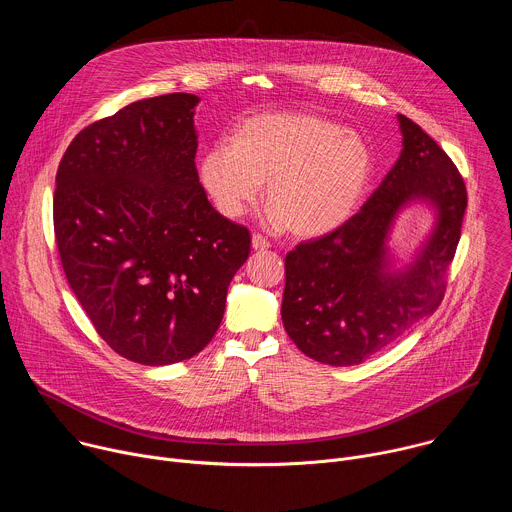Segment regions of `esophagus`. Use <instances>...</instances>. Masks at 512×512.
Listing matches in <instances>:
<instances>
[{"instance_id":"esophagus-1","label":"esophagus","mask_w":512,"mask_h":512,"mask_svg":"<svg viewBox=\"0 0 512 512\" xmlns=\"http://www.w3.org/2000/svg\"><path fill=\"white\" fill-rule=\"evenodd\" d=\"M251 245H253V249H255V251H267V249L271 247V243H269L263 235H253Z\"/></svg>"}]
</instances>
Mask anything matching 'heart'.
<instances>
[{"label":"heart","mask_w":512,"mask_h":512,"mask_svg":"<svg viewBox=\"0 0 512 512\" xmlns=\"http://www.w3.org/2000/svg\"><path fill=\"white\" fill-rule=\"evenodd\" d=\"M375 158L356 131L314 113H267L237 127L231 143L202 156L200 178L229 218L247 212L267 184V206L298 237H320L360 206Z\"/></svg>","instance_id":"1"}]
</instances>
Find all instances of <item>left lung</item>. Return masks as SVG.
Masks as SVG:
<instances>
[{
	"mask_svg": "<svg viewBox=\"0 0 512 512\" xmlns=\"http://www.w3.org/2000/svg\"><path fill=\"white\" fill-rule=\"evenodd\" d=\"M397 119L403 150L381 186L344 225L285 255V332L306 356L332 367L364 362L440 308L460 241L464 178L417 123ZM411 199L436 208V227L416 261L395 272L386 239Z\"/></svg>",
	"mask_w": 512,
	"mask_h": 512,
	"instance_id": "obj_1",
	"label": "left lung"
}]
</instances>
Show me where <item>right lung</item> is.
I'll list each match as a JSON object with an SVG mask.
<instances>
[{
    "label": "right lung",
    "instance_id": "right-lung-1",
    "mask_svg": "<svg viewBox=\"0 0 512 512\" xmlns=\"http://www.w3.org/2000/svg\"><path fill=\"white\" fill-rule=\"evenodd\" d=\"M196 95L135 101L66 148L54 235L70 289L123 358L164 367L198 354L221 326L227 289L251 253L196 172Z\"/></svg>",
    "mask_w": 512,
    "mask_h": 512
}]
</instances>
